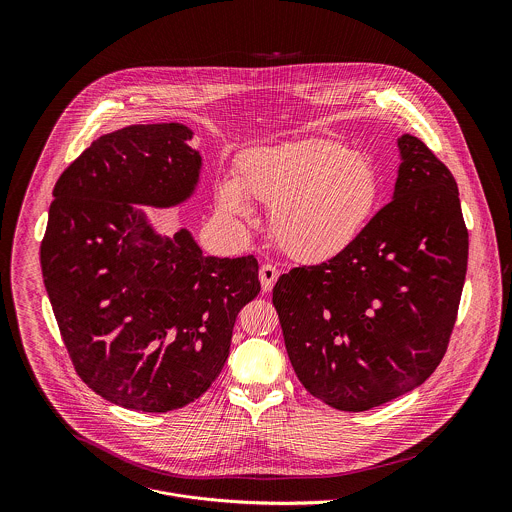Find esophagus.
Wrapping results in <instances>:
<instances>
[{
  "label": "esophagus",
  "instance_id": "1",
  "mask_svg": "<svg viewBox=\"0 0 512 512\" xmlns=\"http://www.w3.org/2000/svg\"><path fill=\"white\" fill-rule=\"evenodd\" d=\"M278 276H280V272H278V268H276L274 264H264V266L260 268V284H262V290H264V292H270V290L274 288Z\"/></svg>",
  "mask_w": 512,
  "mask_h": 512
}]
</instances>
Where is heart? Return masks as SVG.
I'll return each instance as SVG.
<instances>
[{"mask_svg":"<svg viewBox=\"0 0 512 512\" xmlns=\"http://www.w3.org/2000/svg\"><path fill=\"white\" fill-rule=\"evenodd\" d=\"M382 191L374 161L335 140H303L258 149L222 181L220 209L252 219L244 192L272 207V234L295 260L323 262L345 252L365 230Z\"/></svg>","mask_w":512,"mask_h":512,"instance_id":"obj_1","label":"heart"}]
</instances>
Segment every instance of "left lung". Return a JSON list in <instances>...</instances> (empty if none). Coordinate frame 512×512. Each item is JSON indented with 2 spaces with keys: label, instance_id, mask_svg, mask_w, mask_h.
<instances>
[{
  "label": "left lung",
  "instance_id": "left-lung-1",
  "mask_svg": "<svg viewBox=\"0 0 512 512\" xmlns=\"http://www.w3.org/2000/svg\"><path fill=\"white\" fill-rule=\"evenodd\" d=\"M394 199L339 256L274 286L286 351L323 404L365 412L438 368L457 319L469 234L451 171L422 140L398 138Z\"/></svg>",
  "mask_w": 512,
  "mask_h": 512
}]
</instances>
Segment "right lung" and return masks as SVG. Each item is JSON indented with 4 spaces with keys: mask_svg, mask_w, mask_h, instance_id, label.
Here are the masks:
<instances>
[{
    "mask_svg": "<svg viewBox=\"0 0 512 512\" xmlns=\"http://www.w3.org/2000/svg\"><path fill=\"white\" fill-rule=\"evenodd\" d=\"M183 124L100 136L59 177L41 270L76 374L104 400L171 412L207 392L238 311L260 293L254 256H203L189 230L157 236L132 205L173 207L199 181Z\"/></svg>",
    "mask_w": 512,
    "mask_h": 512,
    "instance_id": "add662e5",
    "label": "right lung"
}]
</instances>
